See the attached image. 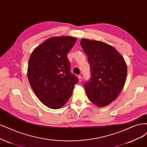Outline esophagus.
I'll use <instances>...</instances> for the list:
<instances>
[{"mask_svg":"<svg viewBox=\"0 0 147 147\" xmlns=\"http://www.w3.org/2000/svg\"><path fill=\"white\" fill-rule=\"evenodd\" d=\"M78 78L79 82H82V76H80V75L78 76Z\"/></svg>","mask_w":147,"mask_h":147,"instance_id":"esophagus-1","label":"esophagus"}]
</instances>
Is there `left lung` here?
<instances>
[{
  "instance_id": "1",
  "label": "left lung",
  "mask_w": 147,
  "mask_h": 147,
  "mask_svg": "<svg viewBox=\"0 0 147 147\" xmlns=\"http://www.w3.org/2000/svg\"><path fill=\"white\" fill-rule=\"evenodd\" d=\"M87 55L90 78L84 83L89 100L99 107L113 102L125 85L127 67L123 58L114 47L102 41L82 39L80 42Z\"/></svg>"
}]
</instances>
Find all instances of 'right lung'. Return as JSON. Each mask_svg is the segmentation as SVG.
Segmentation results:
<instances>
[{
	"label": "right lung",
	"instance_id": "right-lung-1",
	"mask_svg": "<svg viewBox=\"0 0 147 147\" xmlns=\"http://www.w3.org/2000/svg\"><path fill=\"white\" fill-rule=\"evenodd\" d=\"M77 38L55 36L45 40L30 55L27 70L30 86L41 102L59 109L71 97L78 78L70 71L67 55Z\"/></svg>",
	"mask_w": 147,
	"mask_h": 147
}]
</instances>
